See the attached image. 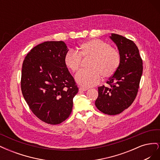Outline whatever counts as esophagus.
<instances>
[{"mask_svg": "<svg viewBox=\"0 0 160 160\" xmlns=\"http://www.w3.org/2000/svg\"><path fill=\"white\" fill-rule=\"evenodd\" d=\"M88 89L86 88H83V87H81V88H79V90L80 91H87Z\"/></svg>", "mask_w": 160, "mask_h": 160, "instance_id": "1", "label": "esophagus"}]
</instances>
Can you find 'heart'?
<instances>
[{
    "mask_svg": "<svg viewBox=\"0 0 160 160\" xmlns=\"http://www.w3.org/2000/svg\"><path fill=\"white\" fill-rule=\"evenodd\" d=\"M82 57H91V69L81 70L75 75L77 83L85 88L98 84L102 75L105 78L113 75L121 61L119 51L99 39H91L82 43L79 52L72 49L67 51L64 57L65 64L72 72H76L81 65Z\"/></svg>",
    "mask_w": 160,
    "mask_h": 160,
    "instance_id": "b5f03b06",
    "label": "heart"
}]
</instances>
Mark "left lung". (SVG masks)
Returning <instances> with one entry per match:
<instances>
[{
    "instance_id": "1",
    "label": "left lung",
    "mask_w": 160,
    "mask_h": 160,
    "mask_svg": "<svg viewBox=\"0 0 160 160\" xmlns=\"http://www.w3.org/2000/svg\"><path fill=\"white\" fill-rule=\"evenodd\" d=\"M110 38L118 46L121 61L118 70L107 81L109 87L98 88L95 105L108 115H118L128 109L136 98L143 72L139 49L132 40L112 33Z\"/></svg>"
}]
</instances>
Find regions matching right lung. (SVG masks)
<instances>
[{
	"mask_svg": "<svg viewBox=\"0 0 160 160\" xmlns=\"http://www.w3.org/2000/svg\"><path fill=\"white\" fill-rule=\"evenodd\" d=\"M67 51L63 41H46L33 47L23 61L22 95L36 117L48 124L69 118L79 90L65 64Z\"/></svg>",
	"mask_w": 160,
	"mask_h": 160,
	"instance_id": "obj_1",
	"label": "right lung"
}]
</instances>
